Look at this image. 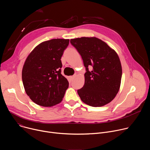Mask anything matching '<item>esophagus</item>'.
<instances>
[{"instance_id": "esophagus-1", "label": "esophagus", "mask_w": 150, "mask_h": 150, "mask_svg": "<svg viewBox=\"0 0 150 150\" xmlns=\"http://www.w3.org/2000/svg\"><path fill=\"white\" fill-rule=\"evenodd\" d=\"M75 76H76V75H73V76H71V78L72 79H74V78H75Z\"/></svg>"}]
</instances>
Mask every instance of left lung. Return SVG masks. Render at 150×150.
<instances>
[{
    "label": "left lung",
    "mask_w": 150,
    "mask_h": 150,
    "mask_svg": "<svg viewBox=\"0 0 150 150\" xmlns=\"http://www.w3.org/2000/svg\"><path fill=\"white\" fill-rule=\"evenodd\" d=\"M71 43L81 54L87 71L83 86L77 91L81 100L93 107L111 102L119 92L122 74L117 53L95 37L71 39ZM90 66L93 69L89 71Z\"/></svg>",
    "instance_id": "1"
}]
</instances>
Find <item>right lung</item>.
<instances>
[{"mask_svg":"<svg viewBox=\"0 0 150 150\" xmlns=\"http://www.w3.org/2000/svg\"><path fill=\"white\" fill-rule=\"evenodd\" d=\"M69 39H52L41 42L27 57L22 71L25 91L37 104L52 107L60 103L69 87L61 74V57Z\"/></svg>","mask_w":150,"mask_h":150,"instance_id":"add662e5","label":"right lung"}]
</instances>
